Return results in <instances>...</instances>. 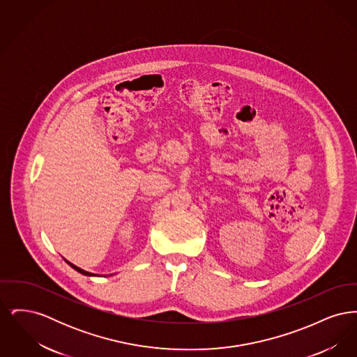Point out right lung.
<instances>
[{
  "label": "right lung",
  "mask_w": 357,
  "mask_h": 357,
  "mask_svg": "<svg viewBox=\"0 0 357 357\" xmlns=\"http://www.w3.org/2000/svg\"><path fill=\"white\" fill-rule=\"evenodd\" d=\"M66 262H67V264H68V265H69V266H70V268H73V269H75V271H76V272L82 273V274H84V275H89V277H93V275H98V274H93V273H89V272H86V271H83V269H82V268H79V266H76V265H73V264H70V262H69V261H67V259H66Z\"/></svg>",
  "instance_id": "add662e5"
}]
</instances>
